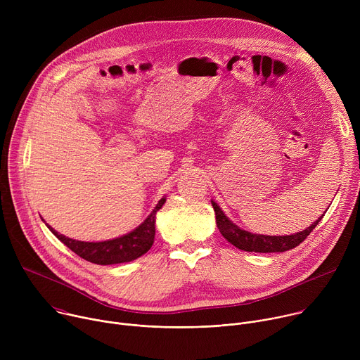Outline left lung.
I'll list each match as a JSON object with an SVG mask.
<instances>
[{
    "mask_svg": "<svg viewBox=\"0 0 360 360\" xmlns=\"http://www.w3.org/2000/svg\"><path fill=\"white\" fill-rule=\"evenodd\" d=\"M212 207L217 217V226L222 236L231 242L238 249L246 250V252H261V253H271V252H285L289 249L296 248L300 245L307 235H309L315 226L319 224V221L323 218V215L315 221L309 228L297 232L295 235H286V236H268V235H256L246 232L240 228H238L235 224H232L222 210L212 200Z\"/></svg>",
    "mask_w": 360,
    "mask_h": 360,
    "instance_id": "1",
    "label": "left lung"
}]
</instances>
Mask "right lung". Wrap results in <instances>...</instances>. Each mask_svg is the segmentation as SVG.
Listing matches in <instances>:
<instances>
[{"mask_svg":"<svg viewBox=\"0 0 360 360\" xmlns=\"http://www.w3.org/2000/svg\"><path fill=\"white\" fill-rule=\"evenodd\" d=\"M165 198H162L158 205L150 212V215L132 232L104 242H81L71 238H67L51 226L49 231L53 232L64 245H67L74 253L81 256L82 259L96 264V265H114L122 262H131L143 253H146L155 238V215L157 211L162 208Z\"/></svg>","mask_w":360,"mask_h":360,"instance_id":"right-lung-1","label":"right lung"}]
</instances>
